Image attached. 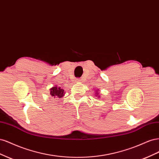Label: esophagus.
Segmentation results:
<instances>
[{
    "instance_id": "34e87169",
    "label": "esophagus",
    "mask_w": 159,
    "mask_h": 159,
    "mask_svg": "<svg viewBox=\"0 0 159 159\" xmlns=\"http://www.w3.org/2000/svg\"><path fill=\"white\" fill-rule=\"evenodd\" d=\"M81 81V80H80V79H77L76 80V81H78V82H80Z\"/></svg>"
}]
</instances>
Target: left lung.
<instances>
[{
  "label": "left lung",
  "mask_w": 159,
  "mask_h": 159,
  "mask_svg": "<svg viewBox=\"0 0 159 159\" xmlns=\"http://www.w3.org/2000/svg\"><path fill=\"white\" fill-rule=\"evenodd\" d=\"M98 91H99V90H97V91H96V92H98ZM96 94H97V95H96V96H98V95H99L98 93H96Z\"/></svg>",
  "instance_id": "8db88e82"
}]
</instances>
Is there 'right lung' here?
I'll return each instance as SVG.
<instances>
[{
  "label": "right lung",
  "mask_w": 159,
  "mask_h": 159,
  "mask_svg": "<svg viewBox=\"0 0 159 159\" xmlns=\"http://www.w3.org/2000/svg\"><path fill=\"white\" fill-rule=\"evenodd\" d=\"M50 95L52 97H56L61 98L64 95V90L63 89H61V88L57 87V86H54V87L50 89Z\"/></svg>",
  "instance_id": "1"
}]
</instances>
